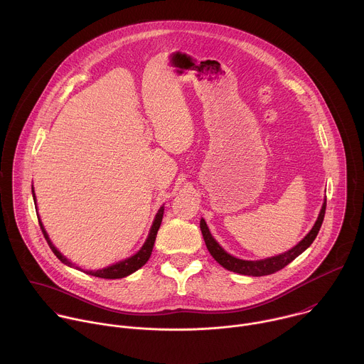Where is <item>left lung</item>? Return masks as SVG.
<instances>
[{
  "mask_svg": "<svg viewBox=\"0 0 364 364\" xmlns=\"http://www.w3.org/2000/svg\"><path fill=\"white\" fill-rule=\"evenodd\" d=\"M325 208H326V198L325 202L321 208V211L318 214V218L311 228V231L291 250H289L284 254L272 257V258H266V259L260 260H244L238 259L230 254H227L220 244L213 238V235L208 231V224L206 221L202 218L200 220V230L206 242L208 252L211 254V257L217 260L223 267H225L227 270L240 273V274H247V276H266V274H272L280 269H283L284 266H287L291 260L296 259L299 255H301L310 245L312 241L316 238L318 231L322 225L323 221V215H325Z\"/></svg>",
  "mask_w": 364,
  "mask_h": 364,
  "instance_id": "8db88e82",
  "label": "left lung"
}]
</instances>
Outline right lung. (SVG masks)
Wrapping results in <instances>:
<instances>
[{
  "label": "right lung",
  "mask_w": 364,
  "mask_h": 364,
  "mask_svg": "<svg viewBox=\"0 0 364 364\" xmlns=\"http://www.w3.org/2000/svg\"><path fill=\"white\" fill-rule=\"evenodd\" d=\"M32 189H33V188H32ZM32 195H33V200L36 202V198H35V192H33V191H32ZM162 215H164V206H161L159 210H158L156 218H154V223H153V225H151V230H150V232H149V237H147L144 245L141 247V250H140L137 254H134L133 257H130V258H127V259L120 260V262H117V263H114V264H110V266H107V267H104V269H100V270H88L87 273L91 274V276H95V277H102V279H122V277H126V276L132 274L133 272L139 270L141 266H144L146 262L150 259V257H151L153 247H154V242H156V232H158L159 225H161V221H162ZM39 224H41L42 232H43V235H45V238H46V241H48V244H49V247H50V250L53 251V254H54L58 259L61 260L64 264L71 266V267H75V269H80V267L74 266L70 260L67 259L65 257H63V255L57 251V248L53 245V242L50 241L48 232L45 231V227H43L41 218H39Z\"/></svg>",
  "instance_id": "right-lung-1"
}]
</instances>
